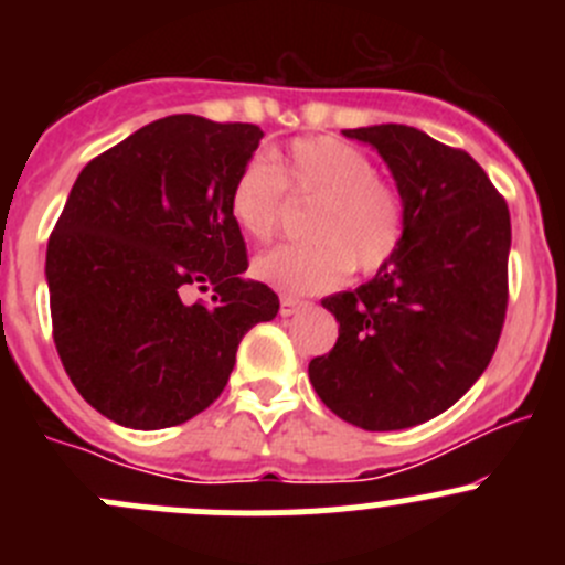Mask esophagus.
<instances>
[{"instance_id": "esophagus-1", "label": "esophagus", "mask_w": 565, "mask_h": 565, "mask_svg": "<svg viewBox=\"0 0 565 565\" xmlns=\"http://www.w3.org/2000/svg\"><path fill=\"white\" fill-rule=\"evenodd\" d=\"M306 300H298V298H289V295H284L281 298V317H292L295 311H300V309H306Z\"/></svg>"}]
</instances>
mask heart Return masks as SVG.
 Masks as SVG:
<instances>
[{
	"mask_svg": "<svg viewBox=\"0 0 565 565\" xmlns=\"http://www.w3.org/2000/svg\"><path fill=\"white\" fill-rule=\"evenodd\" d=\"M284 188L315 204L303 246H281L256 256L254 278L287 295H317L339 287L350 267L363 276L396 256L407 226L404 196L377 177L366 152L333 136L292 141L287 152L250 158L230 193L237 226L254 241L276 237Z\"/></svg>",
	"mask_w": 565,
	"mask_h": 565,
	"instance_id": "obj_1",
	"label": "heart"
}]
</instances>
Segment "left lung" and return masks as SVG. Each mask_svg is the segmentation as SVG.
<instances>
[{"mask_svg": "<svg viewBox=\"0 0 565 565\" xmlns=\"http://www.w3.org/2000/svg\"><path fill=\"white\" fill-rule=\"evenodd\" d=\"M344 136L388 163L407 226L372 281L322 300L339 339L309 380L347 424L409 429L457 404L492 361L509 306V204L465 150L424 130L388 122Z\"/></svg>", "mask_w": 565, "mask_h": 565, "instance_id": "left-lung-1", "label": "left lung"}]
</instances>
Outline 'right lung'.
<instances>
[{
  "mask_svg": "<svg viewBox=\"0 0 565 565\" xmlns=\"http://www.w3.org/2000/svg\"><path fill=\"white\" fill-rule=\"evenodd\" d=\"M250 122L172 114L145 125L76 177L45 250L54 344L76 391L128 429H167L226 388L237 344L278 315L248 281L230 207L259 147ZM210 288V305L186 303Z\"/></svg>",
  "mask_w": 565,
  "mask_h": 565,
  "instance_id": "right-lung-1",
  "label": "right lung"
}]
</instances>
